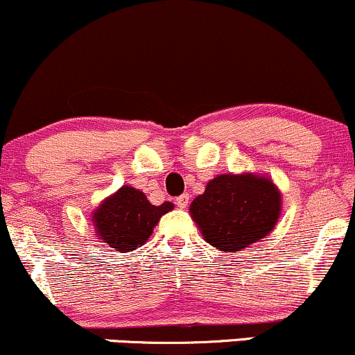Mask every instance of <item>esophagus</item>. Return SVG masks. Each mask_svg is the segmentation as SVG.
I'll use <instances>...</instances> for the list:
<instances>
[{
	"label": "esophagus",
	"mask_w": 355,
	"mask_h": 355,
	"mask_svg": "<svg viewBox=\"0 0 355 355\" xmlns=\"http://www.w3.org/2000/svg\"><path fill=\"white\" fill-rule=\"evenodd\" d=\"M175 202H177V205L180 207V209H187V205H189V202H190V197L187 193H183Z\"/></svg>",
	"instance_id": "esophagus-1"
}]
</instances>
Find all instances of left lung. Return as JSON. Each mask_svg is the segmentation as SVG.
Segmentation results:
<instances>
[{
	"label": "left lung",
	"instance_id": "obj_1",
	"mask_svg": "<svg viewBox=\"0 0 355 355\" xmlns=\"http://www.w3.org/2000/svg\"><path fill=\"white\" fill-rule=\"evenodd\" d=\"M282 214V193L267 175L223 173L190 205L203 239L220 252H237L266 239Z\"/></svg>",
	"mask_w": 355,
	"mask_h": 355
}]
</instances>
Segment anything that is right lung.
Returning <instances> with one entry per match:
<instances>
[{
	"mask_svg": "<svg viewBox=\"0 0 355 355\" xmlns=\"http://www.w3.org/2000/svg\"><path fill=\"white\" fill-rule=\"evenodd\" d=\"M173 210V203L152 205L144 191L123 185L92 211L95 234L115 252H132L144 245L162 215Z\"/></svg>",
	"mask_w": 355,
	"mask_h": 355,
	"instance_id": "1",
	"label": "right lung"
}]
</instances>
